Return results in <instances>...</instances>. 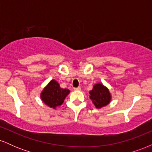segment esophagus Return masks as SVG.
Masks as SVG:
<instances>
[{
  "label": "esophagus",
  "instance_id": "obj_1",
  "mask_svg": "<svg viewBox=\"0 0 152 152\" xmlns=\"http://www.w3.org/2000/svg\"><path fill=\"white\" fill-rule=\"evenodd\" d=\"M74 91H80L81 90V88H80V87H76V88H74Z\"/></svg>",
  "mask_w": 152,
  "mask_h": 152
}]
</instances>
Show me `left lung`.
Listing matches in <instances>:
<instances>
[{
	"label": "left lung",
	"mask_w": 152,
	"mask_h": 152,
	"mask_svg": "<svg viewBox=\"0 0 152 152\" xmlns=\"http://www.w3.org/2000/svg\"><path fill=\"white\" fill-rule=\"evenodd\" d=\"M89 94L90 99L97 109L108 105L111 101V94L109 89L102 83L94 85Z\"/></svg>",
	"instance_id": "8db88e82"
}]
</instances>
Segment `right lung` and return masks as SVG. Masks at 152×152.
<instances>
[{"label": "right lung", "instance_id": "obj_1", "mask_svg": "<svg viewBox=\"0 0 152 152\" xmlns=\"http://www.w3.org/2000/svg\"><path fill=\"white\" fill-rule=\"evenodd\" d=\"M70 91L67 88H62L55 80H51L45 87L41 94V98L47 106L56 109L64 103L66 96Z\"/></svg>", "mask_w": 152, "mask_h": 152}]
</instances>
